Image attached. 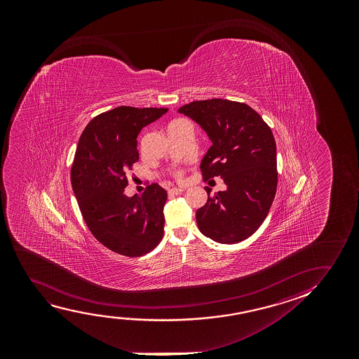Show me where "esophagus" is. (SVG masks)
Returning a JSON list of instances; mask_svg holds the SVG:
<instances>
[{
	"label": "esophagus",
	"instance_id": "1",
	"mask_svg": "<svg viewBox=\"0 0 359 359\" xmlns=\"http://www.w3.org/2000/svg\"><path fill=\"white\" fill-rule=\"evenodd\" d=\"M182 189H177V187H172V189H170L169 191H168V194L170 195V196H174V195H180V194H182Z\"/></svg>",
	"mask_w": 359,
	"mask_h": 359
}]
</instances>
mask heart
Returning <instances> with one entry per match:
<instances>
[{"instance_id": "heart-1", "label": "heart", "mask_w": 359, "mask_h": 359, "mask_svg": "<svg viewBox=\"0 0 359 359\" xmlns=\"http://www.w3.org/2000/svg\"><path fill=\"white\" fill-rule=\"evenodd\" d=\"M172 177H175L177 180H182V177H184V169H182V168L175 169V170L172 172Z\"/></svg>"}]
</instances>
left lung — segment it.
Here are the masks:
<instances>
[{
	"label": "left lung",
	"mask_w": 359,
	"mask_h": 359,
	"mask_svg": "<svg viewBox=\"0 0 359 359\" xmlns=\"http://www.w3.org/2000/svg\"><path fill=\"white\" fill-rule=\"evenodd\" d=\"M200 123L212 147L201 162L203 180L221 177L226 191L211 196L196 211L203 236L236 244L252 236L265 221L277 190V156L270 126L248 104L226 99L195 100L182 105Z\"/></svg>",
	"instance_id": "left-lung-1"
}]
</instances>
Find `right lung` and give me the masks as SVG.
<instances>
[{
	"mask_svg": "<svg viewBox=\"0 0 359 359\" xmlns=\"http://www.w3.org/2000/svg\"><path fill=\"white\" fill-rule=\"evenodd\" d=\"M167 111L118 107L92 118L79 137L71 168L79 210L94 238L120 255H144L162 241L167 191L157 182L142 195L123 190L138 161V133Z\"/></svg>",
	"mask_w": 359,
	"mask_h": 359,
	"instance_id": "obj_1",
	"label": "right lung"
}]
</instances>
